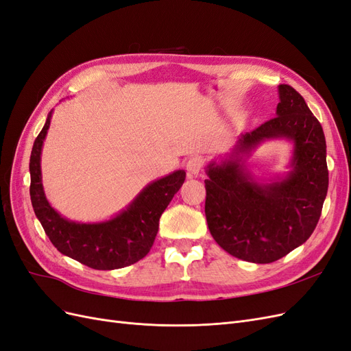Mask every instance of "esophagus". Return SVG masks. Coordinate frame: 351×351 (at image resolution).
Listing matches in <instances>:
<instances>
[{"label": "esophagus", "instance_id": "1", "mask_svg": "<svg viewBox=\"0 0 351 351\" xmlns=\"http://www.w3.org/2000/svg\"><path fill=\"white\" fill-rule=\"evenodd\" d=\"M202 167H204V159H202L200 156H190L187 159L186 162V169H187V176L192 178V177H196L199 173Z\"/></svg>", "mask_w": 351, "mask_h": 351}]
</instances>
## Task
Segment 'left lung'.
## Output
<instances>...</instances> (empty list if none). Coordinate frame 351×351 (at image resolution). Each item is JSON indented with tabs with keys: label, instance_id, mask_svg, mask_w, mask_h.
Masks as SVG:
<instances>
[{
	"label": "left lung",
	"instance_id": "1",
	"mask_svg": "<svg viewBox=\"0 0 351 351\" xmlns=\"http://www.w3.org/2000/svg\"><path fill=\"white\" fill-rule=\"evenodd\" d=\"M278 92L277 117L241 134L226 161L206 167L210 234L232 256L253 263L278 261L309 239L328 192L322 125L294 88L280 84ZM280 136L295 143L292 171L278 182L259 184L242 155Z\"/></svg>",
	"mask_w": 351,
	"mask_h": 351
}]
</instances>
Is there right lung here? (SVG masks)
<instances>
[{
    "label": "right lung",
    "mask_w": 351,
    "mask_h": 351,
    "mask_svg": "<svg viewBox=\"0 0 351 351\" xmlns=\"http://www.w3.org/2000/svg\"><path fill=\"white\" fill-rule=\"evenodd\" d=\"M51 114L35 139L29 162L32 206L51 243L62 254L93 269H119L141 261L149 253L159 218L184 183L186 171L178 169L147 184L127 209L108 221L93 224L69 221L49 205L42 186L40 152Z\"/></svg>",
    "instance_id": "right-lung-1"
}]
</instances>
